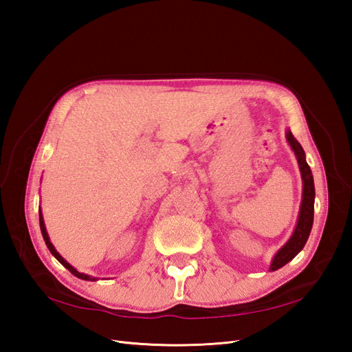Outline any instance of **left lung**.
<instances>
[{
	"label": "left lung",
	"mask_w": 352,
	"mask_h": 352,
	"mask_svg": "<svg viewBox=\"0 0 352 352\" xmlns=\"http://www.w3.org/2000/svg\"><path fill=\"white\" fill-rule=\"evenodd\" d=\"M287 142L291 144L292 150L295 151V155L298 158V164H300V170H301V176H302V202H301V211H300V217H298V223L292 238L287 241V243H285V247L282 250H279V252L274 255L273 263L270 265V270H278L286 263H289L295 255L300 252L304 245L310 236V232L313 228V219H314V180H313V175H311V168L310 166L307 164L305 162V154L302 146L300 145L295 140V136L287 132L286 133Z\"/></svg>",
	"instance_id": "obj_1"
}]
</instances>
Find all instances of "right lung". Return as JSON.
<instances>
[{
    "mask_svg": "<svg viewBox=\"0 0 352 352\" xmlns=\"http://www.w3.org/2000/svg\"><path fill=\"white\" fill-rule=\"evenodd\" d=\"M39 226H41V232H42V236H44V241H45V243H47V247H48V250H50V252L54 255V257L65 265V267L72 273V274H74L76 276V278H79V279H83V280H95V278H89L88 274H83V273H79L76 269H73L72 265L61 257V255L56 251V248L52 247V243L50 242V238H48V233H47V229H45V225H44V219H42V212L39 211Z\"/></svg>",
    "mask_w": 352,
    "mask_h": 352,
    "instance_id": "1",
    "label": "right lung"
}]
</instances>
